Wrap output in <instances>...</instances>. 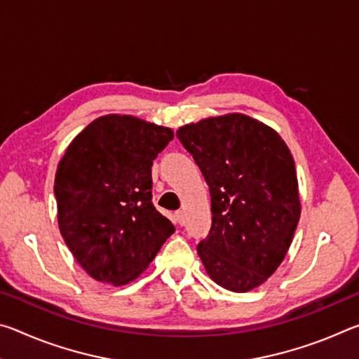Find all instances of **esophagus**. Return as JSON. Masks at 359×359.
<instances>
[{"mask_svg": "<svg viewBox=\"0 0 359 359\" xmlns=\"http://www.w3.org/2000/svg\"><path fill=\"white\" fill-rule=\"evenodd\" d=\"M175 220H177L179 224H184V210L175 212Z\"/></svg>", "mask_w": 359, "mask_h": 359, "instance_id": "esophagus-1", "label": "esophagus"}]
</instances>
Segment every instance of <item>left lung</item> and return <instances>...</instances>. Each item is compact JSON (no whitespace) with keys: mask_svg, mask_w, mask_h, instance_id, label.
<instances>
[{"mask_svg":"<svg viewBox=\"0 0 359 359\" xmlns=\"http://www.w3.org/2000/svg\"><path fill=\"white\" fill-rule=\"evenodd\" d=\"M177 139L210 191L212 226L196 250L212 280L245 293L282 263L301 215L293 156L283 139L244 114L185 125Z\"/></svg>","mask_w":359,"mask_h":359,"instance_id":"8db88e82","label":"left lung"}]
</instances>
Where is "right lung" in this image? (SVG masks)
<instances>
[{"label": "right lung", "mask_w": 359, "mask_h": 359, "mask_svg": "<svg viewBox=\"0 0 359 359\" xmlns=\"http://www.w3.org/2000/svg\"><path fill=\"white\" fill-rule=\"evenodd\" d=\"M172 137L165 126L104 115L66 149L53 185L60 233L98 282L135 280L175 231L151 203V165Z\"/></svg>", "instance_id": "add662e5"}]
</instances>
